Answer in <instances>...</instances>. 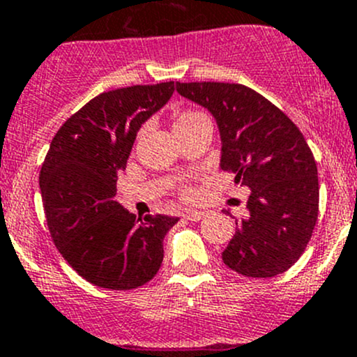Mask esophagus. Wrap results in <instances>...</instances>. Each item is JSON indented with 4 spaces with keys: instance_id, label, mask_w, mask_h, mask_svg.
Masks as SVG:
<instances>
[{
    "instance_id": "obj_1",
    "label": "esophagus",
    "mask_w": 357,
    "mask_h": 357,
    "mask_svg": "<svg viewBox=\"0 0 357 357\" xmlns=\"http://www.w3.org/2000/svg\"><path fill=\"white\" fill-rule=\"evenodd\" d=\"M185 219H188V221H200V219H204L205 212L204 211H185Z\"/></svg>"
}]
</instances>
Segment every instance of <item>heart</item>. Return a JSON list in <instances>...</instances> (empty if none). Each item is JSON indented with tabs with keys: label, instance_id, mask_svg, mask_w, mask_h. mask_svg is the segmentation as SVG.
<instances>
[{
	"label": "heart",
	"instance_id": "heart-1",
	"mask_svg": "<svg viewBox=\"0 0 357 357\" xmlns=\"http://www.w3.org/2000/svg\"><path fill=\"white\" fill-rule=\"evenodd\" d=\"M205 119H207V115L202 114L200 110L185 109V110L179 112V114L174 117L172 129H174V132L178 135V132L192 128L193 124H197V122H200V121H205ZM179 193H181L183 197H192V188H190V186H181V188H179Z\"/></svg>",
	"mask_w": 357,
	"mask_h": 357
}]
</instances>
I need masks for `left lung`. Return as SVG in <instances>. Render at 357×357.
<instances>
[{
	"mask_svg": "<svg viewBox=\"0 0 357 357\" xmlns=\"http://www.w3.org/2000/svg\"><path fill=\"white\" fill-rule=\"evenodd\" d=\"M179 95L205 107L221 132V169L250 188L247 212L222 261L248 278H271L304 254L319 207L316 160L285 112L243 84L176 82Z\"/></svg>",
	"mask_w": 357,
	"mask_h": 357,
	"instance_id": "8db88e82",
	"label": "left lung"
}]
</instances>
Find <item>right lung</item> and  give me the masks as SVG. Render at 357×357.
<instances>
[{
    "label": "right lung",
    "mask_w": 357,
    "mask_h": 357,
    "mask_svg": "<svg viewBox=\"0 0 357 357\" xmlns=\"http://www.w3.org/2000/svg\"><path fill=\"white\" fill-rule=\"evenodd\" d=\"M174 91V82L105 91L56 131L39 172L50 235L79 276L100 289L132 290L157 275L164 236L178 218L135 214L115 202L143 122Z\"/></svg>",
    "instance_id": "1"
}]
</instances>
